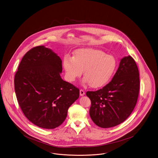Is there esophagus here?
I'll list each match as a JSON object with an SVG mask.
<instances>
[{"instance_id": "34e87169", "label": "esophagus", "mask_w": 158, "mask_h": 158, "mask_svg": "<svg viewBox=\"0 0 158 158\" xmlns=\"http://www.w3.org/2000/svg\"><path fill=\"white\" fill-rule=\"evenodd\" d=\"M85 91L83 90H82V89H81L80 90V95L82 96H83V95H85Z\"/></svg>"}]
</instances>
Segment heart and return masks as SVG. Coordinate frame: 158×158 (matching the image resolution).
I'll use <instances>...</instances> for the list:
<instances>
[{
	"instance_id": "1",
	"label": "heart",
	"mask_w": 158,
	"mask_h": 158,
	"mask_svg": "<svg viewBox=\"0 0 158 158\" xmlns=\"http://www.w3.org/2000/svg\"><path fill=\"white\" fill-rule=\"evenodd\" d=\"M63 67L70 82L82 75L83 83L93 88L105 85L110 79L116 68V60L112 55L98 49L82 48L74 52L73 57L65 56Z\"/></svg>"
}]
</instances>
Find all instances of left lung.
I'll use <instances>...</instances> for the list:
<instances>
[{
    "label": "left lung",
    "mask_w": 158,
    "mask_h": 158,
    "mask_svg": "<svg viewBox=\"0 0 158 158\" xmlns=\"http://www.w3.org/2000/svg\"><path fill=\"white\" fill-rule=\"evenodd\" d=\"M139 70L131 56L120 60L112 81L97 91H88L90 116L97 126L108 128L123 122L136 106L139 95Z\"/></svg>",
    "instance_id": "obj_1"
}]
</instances>
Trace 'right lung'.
I'll return each instance as SVG.
<instances>
[{"label": "right lung", "instance_id": "add662e5", "mask_svg": "<svg viewBox=\"0 0 158 158\" xmlns=\"http://www.w3.org/2000/svg\"><path fill=\"white\" fill-rule=\"evenodd\" d=\"M62 60L44 46L35 47L23 57L15 76L19 106L32 123L55 129L65 120L79 89L63 81Z\"/></svg>", "mask_w": 158, "mask_h": 158}]
</instances>
